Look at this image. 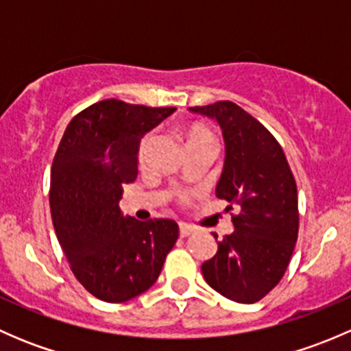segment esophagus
Segmentation results:
<instances>
[{
	"mask_svg": "<svg viewBox=\"0 0 351 351\" xmlns=\"http://www.w3.org/2000/svg\"><path fill=\"white\" fill-rule=\"evenodd\" d=\"M193 232V228H190L189 224H180V236L182 238H186V236H190Z\"/></svg>",
	"mask_w": 351,
	"mask_h": 351,
	"instance_id": "34e87169",
	"label": "esophagus"
}]
</instances>
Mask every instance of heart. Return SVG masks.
I'll list each match as a JSON object with an SVG mask.
<instances>
[{"instance_id":"b5f03b06","label":"heart","mask_w":351,"mask_h":351,"mask_svg":"<svg viewBox=\"0 0 351 351\" xmlns=\"http://www.w3.org/2000/svg\"><path fill=\"white\" fill-rule=\"evenodd\" d=\"M185 137H186V144H189V147L190 146H215L214 134H212L210 129H207V127L204 125H190L189 129H186ZM151 141H153V134H147V136L143 139V143H141V149H139L141 158L146 156L147 149H149ZM178 200L182 202V204H185L186 195H183L182 193V195H178Z\"/></svg>"}]
</instances>
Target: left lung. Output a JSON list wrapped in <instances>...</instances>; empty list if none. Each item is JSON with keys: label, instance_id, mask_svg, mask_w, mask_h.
I'll list each match as a JSON object with an SVG mask.
<instances>
[{"label": "left lung", "instance_id": "left-lung-1", "mask_svg": "<svg viewBox=\"0 0 351 351\" xmlns=\"http://www.w3.org/2000/svg\"><path fill=\"white\" fill-rule=\"evenodd\" d=\"M190 110L221 125L226 162L215 195L228 202V210L236 208L234 232L217 243L202 274L228 299L258 302L282 280L295 247V178L274 134L239 105L224 100Z\"/></svg>", "mask_w": 351, "mask_h": 351}]
</instances>
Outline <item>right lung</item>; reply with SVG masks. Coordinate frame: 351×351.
<instances>
[{
    "label": "right lung",
    "instance_id": "obj_1",
    "mask_svg": "<svg viewBox=\"0 0 351 351\" xmlns=\"http://www.w3.org/2000/svg\"><path fill=\"white\" fill-rule=\"evenodd\" d=\"M175 107L101 100L66 127L52 161L49 204L59 244L81 285L105 302L146 292L178 239L173 219H125L119 202L136 180L144 134Z\"/></svg>",
    "mask_w": 351,
    "mask_h": 351
}]
</instances>
